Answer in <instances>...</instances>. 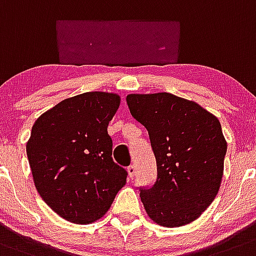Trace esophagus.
<instances>
[{
    "mask_svg": "<svg viewBox=\"0 0 256 256\" xmlns=\"http://www.w3.org/2000/svg\"><path fill=\"white\" fill-rule=\"evenodd\" d=\"M128 177H130V178H134V176H135V174H136L135 166H134V164L128 166Z\"/></svg>",
    "mask_w": 256,
    "mask_h": 256,
    "instance_id": "obj_1",
    "label": "esophagus"
}]
</instances>
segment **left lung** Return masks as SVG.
Instances as JSON below:
<instances>
[{"label":"left lung","instance_id":"1","mask_svg":"<svg viewBox=\"0 0 256 256\" xmlns=\"http://www.w3.org/2000/svg\"><path fill=\"white\" fill-rule=\"evenodd\" d=\"M128 110L149 134L156 180L140 186L149 217L163 227L196 220L213 202L223 176L227 142L216 116L171 93L128 94Z\"/></svg>","mask_w":256,"mask_h":256}]
</instances>
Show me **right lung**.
Instances as JSON below:
<instances>
[{"label":"right lung","mask_w":256,"mask_h":256,"mask_svg":"<svg viewBox=\"0 0 256 256\" xmlns=\"http://www.w3.org/2000/svg\"><path fill=\"white\" fill-rule=\"evenodd\" d=\"M120 96L89 92L71 96L34 122L26 154L39 195L60 217L78 224L100 220L126 182L112 160L108 124Z\"/></svg>","instance_id":"obj_1"}]
</instances>
